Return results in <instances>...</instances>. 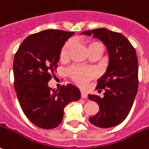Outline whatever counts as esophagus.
Returning <instances> with one entry per match:
<instances>
[{
	"label": "esophagus",
	"instance_id": "34e87169",
	"mask_svg": "<svg viewBox=\"0 0 149 149\" xmlns=\"http://www.w3.org/2000/svg\"><path fill=\"white\" fill-rule=\"evenodd\" d=\"M81 97H82V98H84V99H86L87 97V95L84 92V91H81Z\"/></svg>",
	"mask_w": 149,
	"mask_h": 149
}]
</instances>
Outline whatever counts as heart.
<instances>
[{
	"mask_svg": "<svg viewBox=\"0 0 149 149\" xmlns=\"http://www.w3.org/2000/svg\"><path fill=\"white\" fill-rule=\"evenodd\" d=\"M72 47V43L71 42H67L66 44L62 47L61 52H60V58L61 59H65L66 58L70 51ZM97 47H101L102 48V44L98 41H93L88 45V50L95 49ZM69 74L72 79V80L76 82L77 84L80 85V86H84L87 84L90 79H91L94 77V72L89 70L82 68L79 66H72L68 70Z\"/></svg>",
	"mask_w": 149,
	"mask_h": 149,
	"instance_id": "b5f03b06",
	"label": "heart"
}]
</instances>
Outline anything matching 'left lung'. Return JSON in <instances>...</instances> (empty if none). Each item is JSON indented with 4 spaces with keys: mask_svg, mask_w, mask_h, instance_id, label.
Masks as SVG:
<instances>
[{
    "mask_svg": "<svg viewBox=\"0 0 149 149\" xmlns=\"http://www.w3.org/2000/svg\"><path fill=\"white\" fill-rule=\"evenodd\" d=\"M81 34H93L102 40L109 58L106 72L96 86V90H105L104 97L88 95L89 99L99 106V112L90 117L89 121L101 128L117 126L128 116L138 92V60L135 48L122 33L105 28L87 30Z\"/></svg>",
    "mask_w": 149,
    "mask_h": 149,
    "instance_id": "left-lung-1",
    "label": "left lung"
}]
</instances>
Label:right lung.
<instances>
[{"label":"right lung","mask_w":149,"mask_h":149,"mask_svg":"<svg viewBox=\"0 0 149 149\" xmlns=\"http://www.w3.org/2000/svg\"><path fill=\"white\" fill-rule=\"evenodd\" d=\"M74 34L59 29H46L29 35L15 54L14 87L22 109L29 120L43 129H53L62 123L64 108L80 98L77 87L68 84L58 90L47 83L58 68L60 52Z\"/></svg>","instance_id":"add662e5"}]
</instances>
